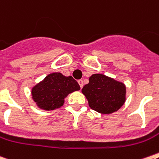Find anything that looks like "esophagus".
Listing matches in <instances>:
<instances>
[{
	"instance_id": "esophagus-1",
	"label": "esophagus",
	"mask_w": 159,
	"mask_h": 159,
	"mask_svg": "<svg viewBox=\"0 0 159 159\" xmlns=\"http://www.w3.org/2000/svg\"><path fill=\"white\" fill-rule=\"evenodd\" d=\"M77 82H78V84H79V86H80V87L81 88H82L83 87V81H82V79H80V80H78V81H77Z\"/></svg>"
}]
</instances>
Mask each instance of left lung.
Listing matches in <instances>:
<instances>
[{"instance_id":"8db88e82","label":"left lung","mask_w":159,"mask_h":159,"mask_svg":"<svg viewBox=\"0 0 159 159\" xmlns=\"http://www.w3.org/2000/svg\"><path fill=\"white\" fill-rule=\"evenodd\" d=\"M82 92L90 108L102 114L116 111L125 102V85L103 74H93Z\"/></svg>"}]
</instances>
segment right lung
Here are the masks:
<instances>
[{
  "mask_svg": "<svg viewBox=\"0 0 159 159\" xmlns=\"http://www.w3.org/2000/svg\"><path fill=\"white\" fill-rule=\"evenodd\" d=\"M79 90L80 86L72 76L65 77L61 73H53L34 86L31 94L40 108L53 110L63 105L64 98L69 93Z\"/></svg>",
  "mask_w": 159,
  "mask_h": 159,
  "instance_id": "obj_1",
  "label": "right lung"
}]
</instances>
